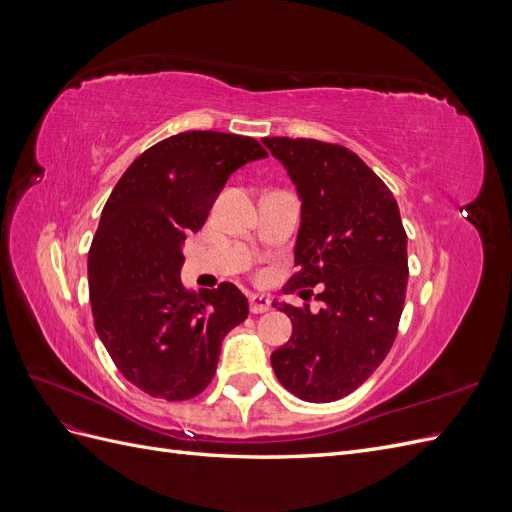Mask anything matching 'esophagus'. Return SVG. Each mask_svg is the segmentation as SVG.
I'll list each match as a JSON object with an SVG mask.
<instances>
[{
    "label": "esophagus",
    "mask_w": 512,
    "mask_h": 512,
    "mask_svg": "<svg viewBox=\"0 0 512 512\" xmlns=\"http://www.w3.org/2000/svg\"><path fill=\"white\" fill-rule=\"evenodd\" d=\"M271 309V301L262 294H250V312L252 314H265Z\"/></svg>",
    "instance_id": "esophagus-1"
}]
</instances>
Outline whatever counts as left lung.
I'll list each match as a JSON object with an SVG mask.
<instances>
[{
  "instance_id": "obj_1",
  "label": "left lung",
  "mask_w": 512,
  "mask_h": 512,
  "mask_svg": "<svg viewBox=\"0 0 512 512\" xmlns=\"http://www.w3.org/2000/svg\"><path fill=\"white\" fill-rule=\"evenodd\" d=\"M301 198L294 273L284 292L322 301L280 305L292 337L271 354L277 380L312 404L342 399L374 374L395 337L408 288V237L393 192L354 151L314 138H262ZM277 307V303H273Z\"/></svg>"
}]
</instances>
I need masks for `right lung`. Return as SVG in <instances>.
Segmentation results:
<instances>
[{
  "instance_id": "add662e5",
  "label": "right lung",
  "mask_w": 512,
  "mask_h": 512,
  "mask_svg": "<svg viewBox=\"0 0 512 512\" xmlns=\"http://www.w3.org/2000/svg\"><path fill=\"white\" fill-rule=\"evenodd\" d=\"M260 158L250 136L181 132L143 151L106 200L87 258L91 312L123 378L151 397L203 393L222 339L250 314L235 284L196 294L179 273L185 235L203 228L228 177Z\"/></svg>"
}]
</instances>
